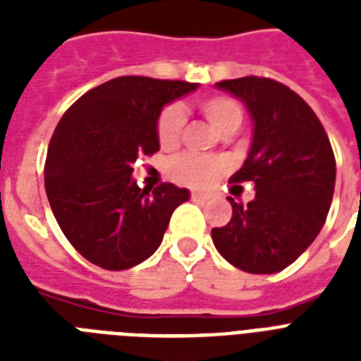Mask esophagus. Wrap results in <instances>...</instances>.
I'll return each mask as SVG.
<instances>
[{
	"mask_svg": "<svg viewBox=\"0 0 361 361\" xmlns=\"http://www.w3.org/2000/svg\"><path fill=\"white\" fill-rule=\"evenodd\" d=\"M191 198L192 200H195V202H206V200H208V195H206V192H191Z\"/></svg>",
	"mask_w": 361,
	"mask_h": 361,
	"instance_id": "1",
	"label": "esophagus"
}]
</instances>
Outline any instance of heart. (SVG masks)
I'll return each mask as SVG.
<instances>
[{
	"instance_id": "obj_1",
	"label": "heart",
	"mask_w": 361,
	"mask_h": 361,
	"mask_svg": "<svg viewBox=\"0 0 361 361\" xmlns=\"http://www.w3.org/2000/svg\"><path fill=\"white\" fill-rule=\"evenodd\" d=\"M200 110L219 135L238 130L243 120V110L232 97L212 95L200 101ZM185 116L180 106H169L163 110L157 123V138L163 147H174L180 142ZM223 172V163L215 159H202L195 155H181L169 164V176L178 183L189 187H206L214 183Z\"/></svg>"
}]
</instances>
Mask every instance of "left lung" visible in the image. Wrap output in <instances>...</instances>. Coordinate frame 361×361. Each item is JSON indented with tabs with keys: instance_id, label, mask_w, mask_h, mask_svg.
I'll list each match as a JSON object with an SVG mask.
<instances>
[{
	"instance_id": "8db88e82",
	"label": "left lung",
	"mask_w": 361,
	"mask_h": 361,
	"mask_svg": "<svg viewBox=\"0 0 361 361\" xmlns=\"http://www.w3.org/2000/svg\"><path fill=\"white\" fill-rule=\"evenodd\" d=\"M240 99L252 121L251 147L231 183H255L251 202L212 228L221 257L247 274H277L319 236L336 189V157L311 106L281 82L245 76L215 84Z\"/></svg>"
}]
</instances>
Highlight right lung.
Returning <instances> with one entry per match:
<instances>
[{"mask_svg": "<svg viewBox=\"0 0 361 361\" xmlns=\"http://www.w3.org/2000/svg\"><path fill=\"white\" fill-rule=\"evenodd\" d=\"M198 84L120 76L84 93L48 146L44 189L71 245L104 269L144 262L191 192L174 183L140 189L133 164L159 152V116Z\"/></svg>", "mask_w": 361, "mask_h": 361, "instance_id": "1", "label": "right lung"}]
</instances>
